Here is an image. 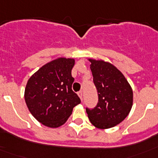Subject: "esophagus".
Masks as SVG:
<instances>
[{
    "mask_svg": "<svg viewBox=\"0 0 158 158\" xmlns=\"http://www.w3.org/2000/svg\"><path fill=\"white\" fill-rule=\"evenodd\" d=\"M77 95H78V96H79V97H80V98H81V100H83V93H82V92L81 91L78 92Z\"/></svg>",
    "mask_w": 158,
    "mask_h": 158,
    "instance_id": "1",
    "label": "esophagus"
}]
</instances>
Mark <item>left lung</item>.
<instances>
[{"instance_id":"left-lung-1","label":"left lung","mask_w":158,"mask_h":158,"mask_svg":"<svg viewBox=\"0 0 158 158\" xmlns=\"http://www.w3.org/2000/svg\"><path fill=\"white\" fill-rule=\"evenodd\" d=\"M93 81L98 92L96 107L86 108L89 120L98 129H108L125 119L133 105V90L126 77L114 65L89 58Z\"/></svg>"}]
</instances>
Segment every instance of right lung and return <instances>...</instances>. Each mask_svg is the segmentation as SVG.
I'll list each match as a JSON object with an SVG mask.
<instances>
[{
  "mask_svg": "<svg viewBox=\"0 0 158 158\" xmlns=\"http://www.w3.org/2000/svg\"><path fill=\"white\" fill-rule=\"evenodd\" d=\"M73 58H58L45 64L28 79L24 99L31 115L44 126L63 125L80 98L72 90Z\"/></svg>",
  "mask_w": 158,
  "mask_h": 158,
  "instance_id": "add662e5",
  "label": "right lung"
}]
</instances>
